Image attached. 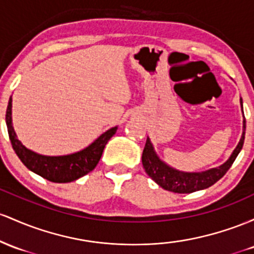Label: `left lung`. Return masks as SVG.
I'll return each mask as SVG.
<instances>
[{"mask_svg":"<svg viewBox=\"0 0 254 254\" xmlns=\"http://www.w3.org/2000/svg\"><path fill=\"white\" fill-rule=\"evenodd\" d=\"M245 129H246V121L244 120V133H242L240 142H239L233 155L230 156V158L228 159L226 163L222 164L221 167L215 168V169H210L203 173H184L173 169L157 157L149 138H147L144 151H142V167H144L147 175L165 190L182 194V193H192L195 192V190L207 189V187L216 184L219 179L223 178L224 174L229 170V168L234 163L235 158L238 157L239 152L244 146Z\"/></svg>","mask_w":254,"mask_h":254,"instance_id":"obj_1","label":"left lung"}]
</instances>
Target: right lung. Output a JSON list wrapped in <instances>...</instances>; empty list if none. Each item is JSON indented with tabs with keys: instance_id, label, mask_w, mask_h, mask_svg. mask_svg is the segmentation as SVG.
I'll return each instance as SVG.
<instances>
[{
	"instance_id": "obj_1",
	"label": "right lung",
	"mask_w": 254,
	"mask_h": 254,
	"mask_svg": "<svg viewBox=\"0 0 254 254\" xmlns=\"http://www.w3.org/2000/svg\"><path fill=\"white\" fill-rule=\"evenodd\" d=\"M5 124H7L8 135L12 142L13 150L15 151L16 156L25 167L31 172L38 174L42 178L51 182H59V184L75 181L76 179L92 172L102 157L105 145L118 129V127L110 128L97 140L93 141L89 147L73 155L50 157V156L38 155L26 149L16 138L12 126V97L9 98L7 112H5Z\"/></svg>"
}]
</instances>
